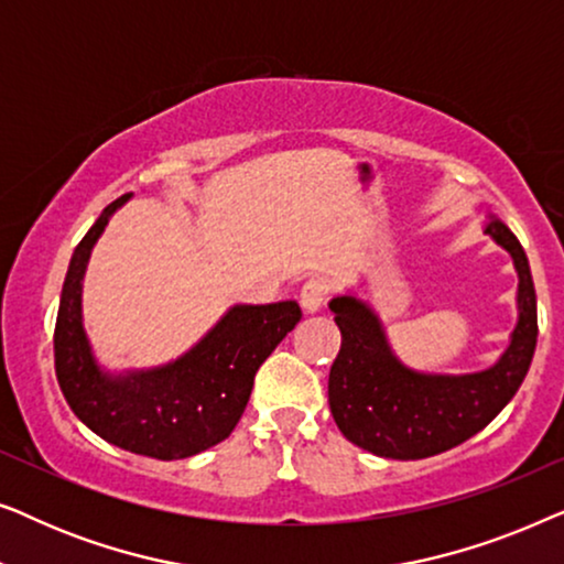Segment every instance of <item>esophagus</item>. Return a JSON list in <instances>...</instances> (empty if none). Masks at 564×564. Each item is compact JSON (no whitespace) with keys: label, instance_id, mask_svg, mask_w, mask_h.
<instances>
[{"label":"esophagus","instance_id":"1","mask_svg":"<svg viewBox=\"0 0 564 564\" xmlns=\"http://www.w3.org/2000/svg\"><path fill=\"white\" fill-rule=\"evenodd\" d=\"M328 300V284L323 280H307L300 290V305L305 313H318Z\"/></svg>","mask_w":564,"mask_h":564}]
</instances>
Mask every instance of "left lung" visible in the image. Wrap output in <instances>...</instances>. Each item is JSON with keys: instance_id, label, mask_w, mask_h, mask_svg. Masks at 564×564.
<instances>
[{"instance_id": "8db88e82", "label": "left lung", "mask_w": 564, "mask_h": 564, "mask_svg": "<svg viewBox=\"0 0 564 564\" xmlns=\"http://www.w3.org/2000/svg\"><path fill=\"white\" fill-rule=\"evenodd\" d=\"M485 234L511 253L519 272V321L496 365L469 375H426L392 354L382 321L365 300L338 295L328 303L341 349L328 375V405L351 444L388 459H423L467 442L521 388L536 349V292L519 238L498 218Z\"/></svg>"}]
</instances>
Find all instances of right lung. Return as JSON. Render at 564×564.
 <instances>
[{
    "label": "right lung",
    "instance_id": "obj_1",
    "mask_svg": "<svg viewBox=\"0 0 564 564\" xmlns=\"http://www.w3.org/2000/svg\"><path fill=\"white\" fill-rule=\"evenodd\" d=\"M130 197L128 192L107 205L74 249L53 334L56 377L76 419L105 442L143 457L184 459L230 436L259 367L303 313L295 300L234 305L180 359L126 375L105 372L82 326V280L107 220Z\"/></svg>",
    "mask_w": 564,
    "mask_h": 564
}]
</instances>
